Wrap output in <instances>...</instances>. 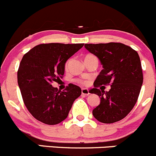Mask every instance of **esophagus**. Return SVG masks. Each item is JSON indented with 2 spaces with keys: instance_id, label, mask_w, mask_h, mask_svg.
Instances as JSON below:
<instances>
[{
  "instance_id": "34e87169",
  "label": "esophagus",
  "mask_w": 156,
  "mask_h": 156,
  "mask_svg": "<svg viewBox=\"0 0 156 156\" xmlns=\"http://www.w3.org/2000/svg\"><path fill=\"white\" fill-rule=\"evenodd\" d=\"M81 92H82V95H89V94H90L89 93V90H88L87 89H82Z\"/></svg>"
}]
</instances>
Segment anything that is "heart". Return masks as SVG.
Instances as JSON below:
<instances>
[{
    "label": "heart",
    "instance_id": "heart-1",
    "mask_svg": "<svg viewBox=\"0 0 156 156\" xmlns=\"http://www.w3.org/2000/svg\"><path fill=\"white\" fill-rule=\"evenodd\" d=\"M94 57H95V56H94L93 55H91V54H88V55H86V56H85L84 61H86V60L89 59V58H94ZM69 63H70V60H69V61H67V62H66L65 68H67V67H68ZM76 82H77L78 83H80V84H82V85H85L86 83V82L85 81V80H76Z\"/></svg>",
    "mask_w": 156,
    "mask_h": 156
}]
</instances>
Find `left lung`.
I'll use <instances>...</instances> for the list:
<instances>
[{
  "label": "left lung",
  "mask_w": 156,
  "mask_h": 156,
  "mask_svg": "<svg viewBox=\"0 0 156 156\" xmlns=\"http://www.w3.org/2000/svg\"><path fill=\"white\" fill-rule=\"evenodd\" d=\"M85 48L98 57L103 67L90 90V93L96 94L101 98L92 115L104 124L121 121L134 107L143 84L138 53L130 46L118 42L86 44ZM108 84L111 85L108 92L98 89L100 85Z\"/></svg>",
  "instance_id": "obj_1"
}]
</instances>
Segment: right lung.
<instances>
[{"mask_svg": "<svg viewBox=\"0 0 156 156\" xmlns=\"http://www.w3.org/2000/svg\"><path fill=\"white\" fill-rule=\"evenodd\" d=\"M83 45L41 44L23 57L17 71L18 85L26 108L36 120L55 125L67 118L81 89L70 83L61 91L51 83L63 77L66 61Z\"/></svg>", "mask_w": 156, "mask_h": 156, "instance_id": "right-lung-1", "label": "right lung"}]
</instances>
